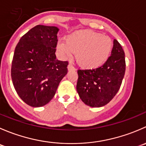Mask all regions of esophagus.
I'll return each instance as SVG.
<instances>
[{
  "mask_svg": "<svg viewBox=\"0 0 146 146\" xmlns=\"http://www.w3.org/2000/svg\"><path fill=\"white\" fill-rule=\"evenodd\" d=\"M68 70H75V68L73 67V65H72L71 64H69L68 66Z\"/></svg>",
  "mask_w": 146,
  "mask_h": 146,
  "instance_id": "1",
  "label": "esophagus"
}]
</instances>
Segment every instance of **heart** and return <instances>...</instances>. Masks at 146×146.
Masks as SVG:
<instances>
[{
    "label": "heart",
    "mask_w": 146,
    "mask_h": 146,
    "mask_svg": "<svg viewBox=\"0 0 146 146\" xmlns=\"http://www.w3.org/2000/svg\"><path fill=\"white\" fill-rule=\"evenodd\" d=\"M113 43L109 36L92 31H78L58 42V49L67 56L76 54V59L82 67L95 68L102 66L110 57Z\"/></svg>",
    "instance_id": "obj_1"
}]
</instances>
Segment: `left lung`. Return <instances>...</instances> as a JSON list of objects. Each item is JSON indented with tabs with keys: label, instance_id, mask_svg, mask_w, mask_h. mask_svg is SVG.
I'll return each instance as SVG.
<instances>
[{
	"label": "left lung",
	"instance_id": "1",
	"mask_svg": "<svg viewBox=\"0 0 146 146\" xmlns=\"http://www.w3.org/2000/svg\"><path fill=\"white\" fill-rule=\"evenodd\" d=\"M126 70L125 54L114 39L111 56L98 68L78 70L76 90L80 100L92 107L106 105L119 91Z\"/></svg>",
	"mask_w": 146,
	"mask_h": 146
}]
</instances>
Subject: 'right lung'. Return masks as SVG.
<instances>
[{"label": "right lung", "instance_id": "add662e5", "mask_svg": "<svg viewBox=\"0 0 146 146\" xmlns=\"http://www.w3.org/2000/svg\"><path fill=\"white\" fill-rule=\"evenodd\" d=\"M58 27L36 25L15 47L11 68L13 85L22 100L33 107L48 104L67 74L68 61L56 59Z\"/></svg>", "mask_w": 146, "mask_h": 146}]
</instances>
